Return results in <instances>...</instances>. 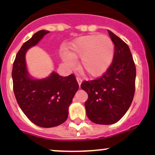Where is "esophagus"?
<instances>
[{
    "mask_svg": "<svg viewBox=\"0 0 155 155\" xmlns=\"http://www.w3.org/2000/svg\"><path fill=\"white\" fill-rule=\"evenodd\" d=\"M76 80H77L78 84H79V85H80L81 83H82V78L79 77V76H77V77H76Z\"/></svg>",
    "mask_w": 155,
    "mask_h": 155,
    "instance_id": "34e87169",
    "label": "esophagus"
}]
</instances>
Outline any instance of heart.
<instances>
[{
	"mask_svg": "<svg viewBox=\"0 0 155 155\" xmlns=\"http://www.w3.org/2000/svg\"><path fill=\"white\" fill-rule=\"evenodd\" d=\"M115 46L110 38L105 35L93 34L75 40L70 46L69 53L62 54L70 67L75 64V59L81 58V68L93 77L102 76L112 64Z\"/></svg>",
	"mask_w": 155,
	"mask_h": 155,
	"instance_id": "b5f03b06",
	"label": "heart"
}]
</instances>
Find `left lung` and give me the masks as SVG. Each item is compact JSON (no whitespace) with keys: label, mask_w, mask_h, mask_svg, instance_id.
I'll list each match as a JSON object with an SVG mask.
<instances>
[{"label":"left lung","mask_w":155,"mask_h":155,"mask_svg":"<svg viewBox=\"0 0 155 155\" xmlns=\"http://www.w3.org/2000/svg\"><path fill=\"white\" fill-rule=\"evenodd\" d=\"M108 32L115 44L112 64L100 78L81 84L88 95L85 103L87 118L98 124L119 121L131 105L135 93L136 66L130 50L118 36Z\"/></svg>","instance_id":"obj_1"}]
</instances>
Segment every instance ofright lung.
I'll return each instance as SVG.
<instances>
[{"mask_svg": "<svg viewBox=\"0 0 155 155\" xmlns=\"http://www.w3.org/2000/svg\"><path fill=\"white\" fill-rule=\"evenodd\" d=\"M49 33L38 31L22 45L15 56L12 71L15 99L25 115L36 125L53 127L64 122L68 107L79 89L74 74L64 77L53 72L46 79H31L27 71L25 52Z\"/></svg>", "mask_w": 155, "mask_h": 155, "instance_id": "1", "label": "right lung"}]
</instances>
